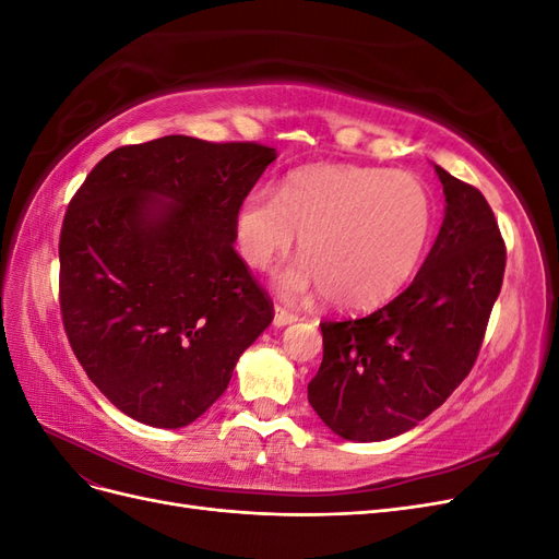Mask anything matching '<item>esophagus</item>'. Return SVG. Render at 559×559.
<instances>
[{
  "label": "esophagus",
  "instance_id": "obj_1",
  "mask_svg": "<svg viewBox=\"0 0 559 559\" xmlns=\"http://www.w3.org/2000/svg\"><path fill=\"white\" fill-rule=\"evenodd\" d=\"M298 319V314L284 310V308H275V326H286V324H294V321Z\"/></svg>",
  "mask_w": 559,
  "mask_h": 559
}]
</instances>
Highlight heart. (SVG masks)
<instances>
[{"instance_id":"b5f03b06","label":"heart","mask_w":559,"mask_h":559,"mask_svg":"<svg viewBox=\"0 0 559 559\" xmlns=\"http://www.w3.org/2000/svg\"><path fill=\"white\" fill-rule=\"evenodd\" d=\"M433 228V198L417 177L331 163L294 170L277 195L247 193L235 212V240L251 267L286 257L298 235L306 259L277 277L280 292H326L331 306L349 312L380 308L403 292Z\"/></svg>"}]
</instances>
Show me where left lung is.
<instances>
[{"mask_svg":"<svg viewBox=\"0 0 559 559\" xmlns=\"http://www.w3.org/2000/svg\"><path fill=\"white\" fill-rule=\"evenodd\" d=\"M445 218L413 284L361 319L321 321L324 359L308 401L347 441L417 427L471 373L501 292L506 245L492 207L436 165Z\"/></svg>","mask_w":559,"mask_h":559,"instance_id":"8db88e82","label":"left lung"}]
</instances>
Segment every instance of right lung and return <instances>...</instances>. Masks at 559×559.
<instances>
[{
    "label": "right lung",
    "instance_id": "obj_1",
    "mask_svg": "<svg viewBox=\"0 0 559 559\" xmlns=\"http://www.w3.org/2000/svg\"><path fill=\"white\" fill-rule=\"evenodd\" d=\"M186 134L118 146L64 212L60 312L93 384L148 427L191 425L275 317L235 251V212L275 160Z\"/></svg>",
    "mask_w": 559,
    "mask_h": 559
}]
</instances>
